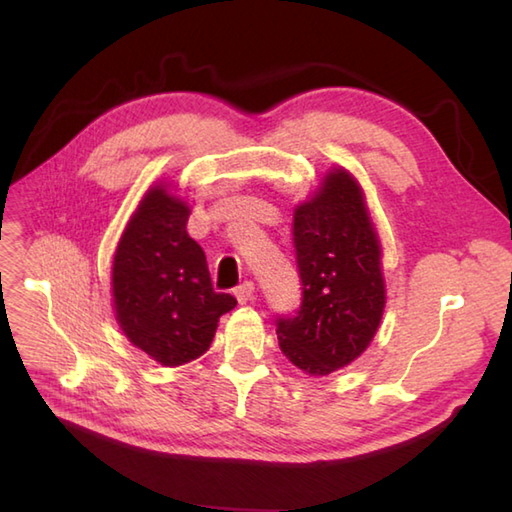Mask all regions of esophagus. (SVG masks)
<instances>
[{
	"mask_svg": "<svg viewBox=\"0 0 512 512\" xmlns=\"http://www.w3.org/2000/svg\"><path fill=\"white\" fill-rule=\"evenodd\" d=\"M235 297H237L239 303L253 301L255 299V284H253V281H244L242 286H237L235 288Z\"/></svg>",
	"mask_w": 512,
	"mask_h": 512,
	"instance_id": "esophagus-1",
	"label": "esophagus"
}]
</instances>
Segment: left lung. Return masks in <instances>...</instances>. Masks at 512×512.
I'll use <instances>...</instances> for the list:
<instances>
[{"instance_id":"obj_1","label":"left lung","mask_w":512,"mask_h":512,"mask_svg":"<svg viewBox=\"0 0 512 512\" xmlns=\"http://www.w3.org/2000/svg\"><path fill=\"white\" fill-rule=\"evenodd\" d=\"M292 244L301 303L277 317L279 347L306 374L328 376L365 352L385 308L380 244L350 173H328L321 191L297 206Z\"/></svg>"}]
</instances>
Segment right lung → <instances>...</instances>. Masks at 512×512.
<instances>
[{"label":"right lung","instance_id":"add662e5","mask_svg":"<svg viewBox=\"0 0 512 512\" xmlns=\"http://www.w3.org/2000/svg\"><path fill=\"white\" fill-rule=\"evenodd\" d=\"M189 206L151 189L118 242L114 308L127 339L167 367L202 356L222 314L237 306L213 290L202 246L187 233Z\"/></svg>","mask_w":512,"mask_h":512}]
</instances>
